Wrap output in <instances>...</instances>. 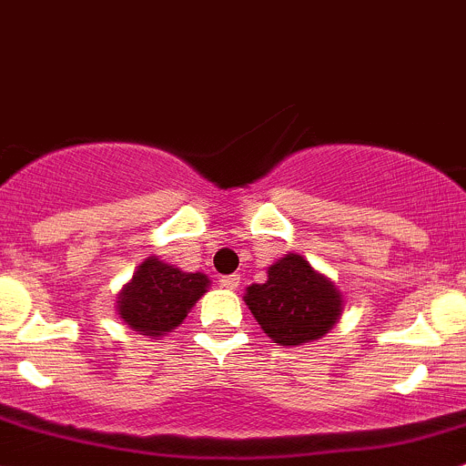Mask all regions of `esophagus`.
Segmentation results:
<instances>
[{
  "instance_id": "34e87169",
  "label": "esophagus",
  "mask_w": 466,
  "mask_h": 466,
  "mask_svg": "<svg viewBox=\"0 0 466 466\" xmlns=\"http://www.w3.org/2000/svg\"><path fill=\"white\" fill-rule=\"evenodd\" d=\"M238 284H241V275H225V277H220V286H223V289L234 290V289H238Z\"/></svg>"
}]
</instances>
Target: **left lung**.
<instances>
[{"mask_svg":"<svg viewBox=\"0 0 466 466\" xmlns=\"http://www.w3.org/2000/svg\"><path fill=\"white\" fill-rule=\"evenodd\" d=\"M243 302L268 338L284 347L320 340L340 320L345 299L331 277L289 252L268 266L266 284L246 289Z\"/></svg>","mask_w":466,"mask_h":466,"instance_id":"obj_1","label":"left lung"}]
</instances>
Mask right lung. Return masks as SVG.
<instances>
[{
  "label": "right lung",
  "instance_id": "obj_1",
  "mask_svg": "<svg viewBox=\"0 0 466 466\" xmlns=\"http://www.w3.org/2000/svg\"><path fill=\"white\" fill-rule=\"evenodd\" d=\"M209 284L205 272H185L153 255L119 290L115 311L126 327L157 340L185 322Z\"/></svg>",
  "mask_w": 466,
  "mask_h": 466
}]
</instances>
